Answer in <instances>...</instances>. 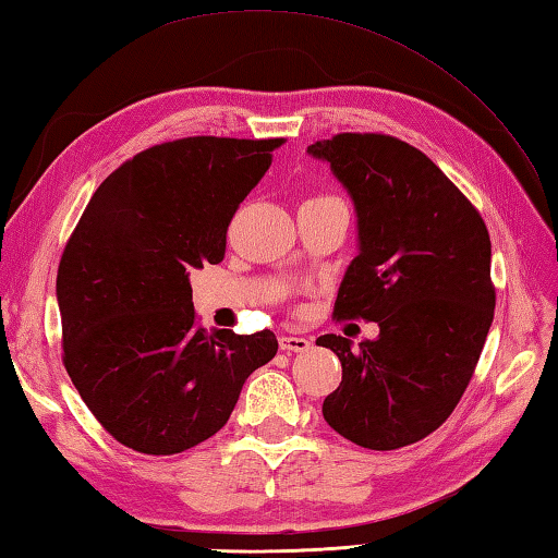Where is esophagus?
<instances>
[{
    "label": "esophagus",
    "instance_id": "1",
    "mask_svg": "<svg viewBox=\"0 0 558 558\" xmlns=\"http://www.w3.org/2000/svg\"><path fill=\"white\" fill-rule=\"evenodd\" d=\"M310 348V341L302 336H280V351L288 353H304Z\"/></svg>",
    "mask_w": 558,
    "mask_h": 558
}]
</instances>
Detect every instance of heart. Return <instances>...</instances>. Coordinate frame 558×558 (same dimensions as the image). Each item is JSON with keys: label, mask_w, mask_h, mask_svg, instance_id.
<instances>
[{"label": "heart", "mask_w": 558, "mask_h": 558, "mask_svg": "<svg viewBox=\"0 0 558 558\" xmlns=\"http://www.w3.org/2000/svg\"><path fill=\"white\" fill-rule=\"evenodd\" d=\"M322 198H324V195H322Z\"/></svg>", "instance_id": "obj_1"}]
</instances>
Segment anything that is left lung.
Returning <instances> with one entry per match:
<instances>
[{
  "label": "left lung",
  "mask_w": 558,
  "mask_h": 558,
  "mask_svg": "<svg viewBox=\"0 0 558 558\" xmlns=\"http://www.w3.org/2000/svg\"><path fill=\"white\" fill-rule=\"evenodd\" d=\"M357 210L360 254L338 290L336 319L379 324L351 348L316 343L341 360L324 399L331 428L367 450H399L438 430L472 379L494 322L490 236L466 195L409 142L381 133L316 140Z\"/></svg>",
  "instance_id": "8db88e82"
}]
</instances>
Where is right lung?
<instances>
[{
	"label": "right lung",
	"instance_id": "1",
	"mask_svg": "<svg viewBox=\"0 0 558 558\" xmlns=\"http://www.w3.org/2000/svg\"><path fill=\"white\" fill-rule=\"evenodd\" d=\"M282 142H161L120 163L76 222L58 268L62 363L120 445L177 454L213 438L276 357L268 329L207 333L189 278L225 258L227 227Z\"/></svg>",
	"mask_w": 558,
	"mask_h": 558
}]
</instances>
